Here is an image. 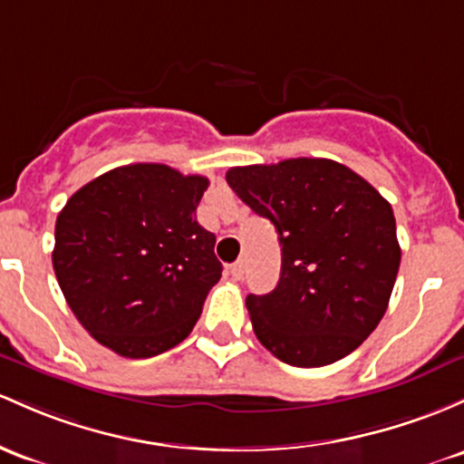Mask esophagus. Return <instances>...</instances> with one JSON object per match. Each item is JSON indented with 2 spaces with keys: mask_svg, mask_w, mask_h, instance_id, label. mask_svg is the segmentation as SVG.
Segmentation results:
<instances>
[{
  "mask_svg": "<svg viewBox=\"0 0 464 464\" xmlns=\"http://www.w3.org/2000/svg\"><path fill=\"white\" fill-rule=\"evenodd\" d=\"M228 273H231L233 279H242L244 277V259H240V262H236V264H231V266H228Z\"/></svg>",
  "mask_w": 464,
  "mask_h": 464,
  "instance_id": "esophagus-1",
  "label": "esophagus"
}]
</instances>
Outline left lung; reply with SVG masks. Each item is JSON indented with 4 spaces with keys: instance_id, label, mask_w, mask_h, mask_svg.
<instances>
[{
    "instance_id": "left-lung-1",
    "label": "left lung",
    "mask_w": 464,
    "mask_h": 464,
    "mask_svg": "<svg viewBox=\"0 0 464 464\" xmlns=\"http://www.w3.org/2000/svg\"><path fill=\"white\" fill-rule=\"evenodd\" d=\"M227 182L282 244L277 286L246 297L259 343L295 368H322L359 348L383 319L399 273L390 202L328 158L233 167Z\"/></svg>"
}]
</instances>
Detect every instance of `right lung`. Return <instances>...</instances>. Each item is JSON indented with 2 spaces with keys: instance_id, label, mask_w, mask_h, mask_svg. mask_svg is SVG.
<instances>
[{
  "instance_id": "obj_1",
  "label": "right lung",
  "mask_w": 464,
  "mask_h": 464,
  "mask_svg": "<svg viewBox=\"0 0 464 464\" xmlns=\"http://www.w3.org/2000/svg\"><path fill=\"white\" fill-rule=\"evenodd\" d=\"M208 180L158 162L116 167L65 202L54 227V275L81 325L130 359L189 337L222 277L216 236L196 208Z\"/></svg>"
}]
</instances>
